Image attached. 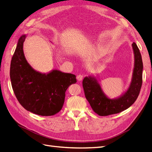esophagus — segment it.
Instances as JSON below:
<instances>
[{
  "instance_id": "1",
  "label": "esophagus",
  "mask_w": 152,
  "mask_h": 152,
  "mask_svg": "<svg viewBox=\"0 0 152 152\" xmlns=\"http://www.w3.org/2000/svg\"><path fill=\"white\" fill-rule=\"evenodd\" d=\"M77 80H79V81H81V80H82V79H83V75H77Z\"/></svg>"
}]
</instances>
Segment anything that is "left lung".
Returning a JSON list of instances; mask_svg holds the SVG:
<instances>
[{"label": "left lung", "mask_w": 152, "mask_h": 152, "mask_svg": "<svg viewBox=\"0 0 152 152\" xmlns=\"http://www.w3.org/2000/svg\"><path fill=\"white\" fill-rule=\"evenodd\" d=\"M134 63L131 84L120 96L111 99L103 91L97 78L93 75L86 77L82 86L87 100L94 112L100 116L120 113L129 108L138 96L142 86V65L141 55L136 43L132 44Z\"/></svg>", "instance_id": "left-lung-1"}]
</instances>
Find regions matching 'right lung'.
Here are the masks:
<instances>
[{
	"mask_svg": "<svg viewBox=\"0 0 152 152\" xmlns=\"http://www.w3.org/2000/svg\"><path fill=\"white\" fill-rule=\"evenodd\" d=\"M27 35L18 39L10 67V78L18 102L28 111L41 116L59 112L65 102V92L77 82L72 73L53 70L47 73L36 71L26 61L23 43Z\"/></svg>",
	"mask_w": 152,
	"mask_h": 152,
	"instance_id": "1",
	"label": "right lung"
}]
</instances>
